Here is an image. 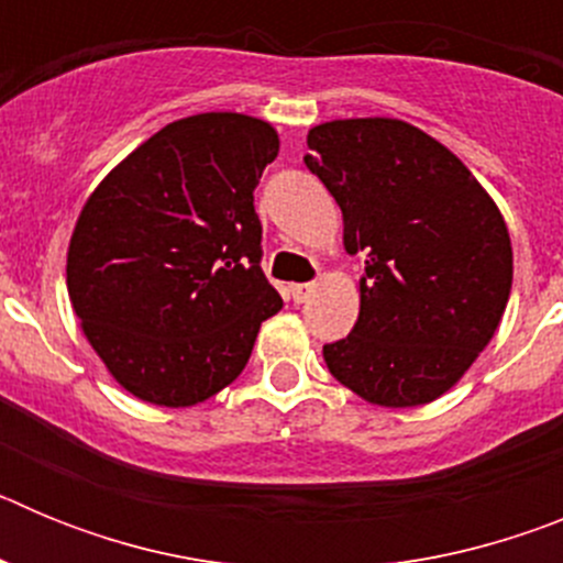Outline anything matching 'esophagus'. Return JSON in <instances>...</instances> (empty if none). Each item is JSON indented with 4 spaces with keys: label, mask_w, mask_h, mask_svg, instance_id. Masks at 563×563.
<instances>
[{
    "label": "esophagus",
    "mask_w": 563,
    "mask_h": 563,
    "mask_svg": "<svg viewBox=\"0 0 563 563\" xmlns=\"http://www.w3.org/2000/svg\"><path fill=\"white\" fill-rule=\"evenodd\" d=\"M316 292V285H290V298L296 305H305L310 301V296Z\"/></svg>",
    "instance_id": "obj_1"
}]
</instances>
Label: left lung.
Wrapping results in <instances>:
<instances>
[{
    "mask_svg": "<svg viewBox=\"0 0 563 563\" xmlns=\"http://www.w3.org/2000/svg\"><path fill=\"white\" fill-rule=\"evenodd\" d=\"M307 168L366 253L361 312L324 343L332 375L363 400L409 409L454 386L494 338L514 285L499 208L456 154L395 118L310 129Z\"/></svg>",
    "mask_w": 563,
    "mask_h": 563,
    "instance_id": "left-lung-1",
    "label": "left lung"
}]
</instances>
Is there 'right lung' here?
Instances as JSON below:
<instances>
[{
	"mask_svg": "<svg viewBox=\"0 0 563 563\" xmlns=\"http://www.w3.org/2000/svg\"><path fill=\"white\" fill-rule=\"evenodd\" d=\"M271 123L236 112L168 123L103 177L69 239L73 310L112 377L154 406H194L245 369L282 296L262 271L253 191Z\"/></svg>",
	"mask_w": 563,
	"mask_h": 563,
	"instance_id": "add662e5",
	"label": "right lung"
}]
</instances>
